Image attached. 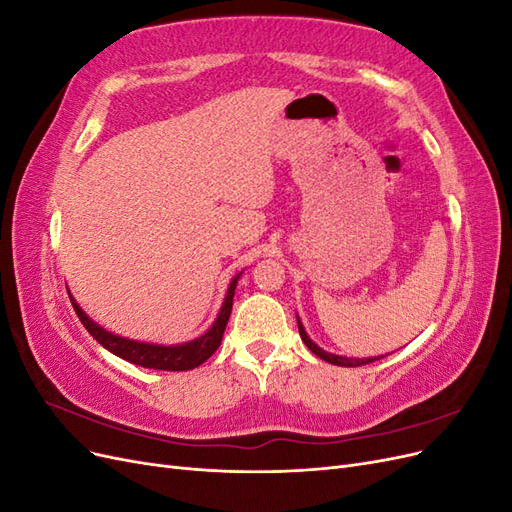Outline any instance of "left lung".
<instances>
[{"mask_svg": "<svg viewBox=\"0 0 512 512\" xmlns=\"http://www.w3.org/2000/svg\"><path fill=\"white\" fill-rule=\"evenodd\" d=\"M297 324H299V335H301V339H303V344L312 350L316 356H320L322 361H327V363H331V365H339V367H361V365H367V363H374V361H380L382 356H369V359H348V356H339V354H331V352H327V350H322L320 346H316L312 339H309V335L305 333V329H303V322L299 320V316H297Z\"/></svg>", "mask_w": 512, "mask_h": 512, "instance_id": "obj_1", "label": "left lung"}]
</instances>
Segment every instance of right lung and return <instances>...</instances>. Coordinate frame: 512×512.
Masks as SVG:
<instances>
[{"label":"right lung","instance_id":"right-lung-1","mask_svg":"<svg viewBox=\"0 0 512 512\" xmlns=\"http://www.w3.org/2000/svg\"><path fill=\"white\" fill-rule=\"evenodd\" d=\"M237 282H239V275L230 282L220 314H218V318H215V322L211 324V329L205 335L192 339V342H185V344H179V346L143 344V342H134V339L113 335L111 331H104L98 322H94L83 312L81 305L74 301L72 294L70 292L68 294H70V301H72V307H74L76 316H79V320L83 322V327L108 352L117 354L119 359H123V361L134 363V365H141V367H149V369L188 371V369L198 367L200 363H205L209 356L220 348L222 335H224V329H226L230 312H232V297H235Z\"/></svg>","mask_w":512,"mask_h":512}]
</instances>
